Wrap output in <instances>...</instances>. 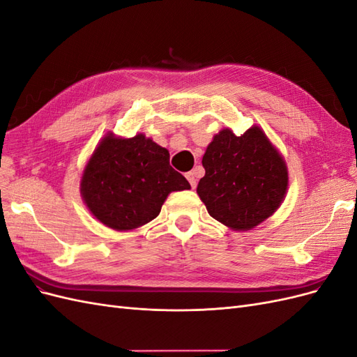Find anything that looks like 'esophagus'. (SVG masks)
Masks as SVG:
<instances>
[{
  "instance_id": "34e87169",
  "label": "esophagus",
  "mask_w": 357,
  "mask_h": 357,
  "mask_svg": "<svg viewBox=\"0 0 357 357\" xmlns=\"http://www.w3.org/2000/svg\"><path fill=\"white\" fill-rule=\"evenodd\" d=\"M186 178L189 180L192 189H195V188H197V183H198V180H197V172H195V171L186 172Z\"/></svg>"
}]
</instances>
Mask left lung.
Listing matches in <instances>:
<instances>
[{
    "label": "left lung",
    "instance_id": "left-lung-1",
    "mask_svg": "<svg viewBox=\"0 0 357 357\" xmlns=\"http://www.w3.org/2000/svg\"><path fill=\"white\" fill-rule=\"evenodd\" d=\"M202 167L197 193L211 218L232 231L256 228L284 201L286 160L257 125L241 137L223 128L207 146Z\"/></svg>",
    "mask_w": 357,
    "mask_h": 357
}]
</instances>
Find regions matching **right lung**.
Here are the masks:
<instances>
[{"instance_id": "add662e5", "label": "right lung", "mask_w": 357, "mask_h": 357, "mask_svg": "<svg viewBox=\"0 0 357 357\" xmlns=\"http://www.w3.org/2000/svg\"><path fill=\"white\" fill-rule=\"evenodd\" d=\"M190 189L169 165V152L152 138L107 134L86 162L80 193L96 220L114 231H132L158 218L171 192Z\"/></svg>"}]
</instances>
